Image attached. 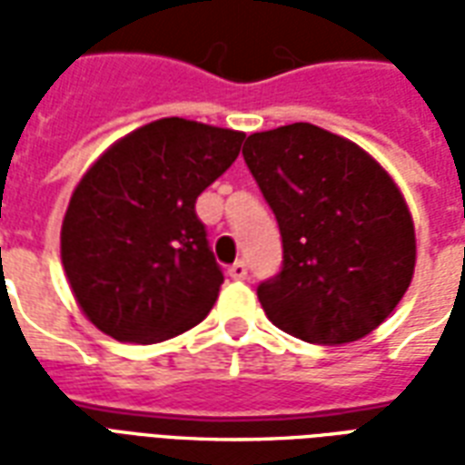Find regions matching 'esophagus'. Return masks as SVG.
<instances>
[{"label":"esophagus","instance_id":"34e87169","mask_svg":"<svg viewBox=\"0 0 465 465\" xmlns=\"http://www.w3.org/2000/svg\"><path fill=\"white\" fill-rule=\"evenodd\" d=\"M246 273H249V269H246V263L243 262H236L229 266V276H232L233 282H243V279H246Z\"/></svg>","mask_w":465,"mask_h":465}]
</instances>
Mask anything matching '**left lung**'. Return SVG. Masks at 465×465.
Here are the masks:
<instances>
[{
  "label": "left lung",
  "mask_w": 465,
  "mask_h": 465,
  "mask_svg": "<svg viewBox=\"0 0 465 465\" xmlns=\"http://www.w3.org/2000/svg\"><path fill=\"white\" fill-rule=\"evenodd\" d=\"M243 159L282 229V273L256 292L266 316L331 346L379 329L416 269L399 183L359 143L306 122L249 134Z\"/></svg>",
  "instance_id": "obj_1"
}]
</instances>
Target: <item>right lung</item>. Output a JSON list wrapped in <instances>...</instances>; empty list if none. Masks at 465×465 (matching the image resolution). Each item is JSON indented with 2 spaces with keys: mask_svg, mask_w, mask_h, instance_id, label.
Returning <instances> with one entry per match:
<instances>
[{
  "mask_svg": "<svg viewBox=\"0 0 465 465\" xmlns=\"http://www.w3.org/2000/svg\"><path fill=\"white\" fill-rule=\"evenodd\" d=\"M243 139L169 116L122 136L86 169L62 222V266L99 331L159 343L212 312L223 273L193 206Z\"/></svg>",
  "mask_w": 465,
  "mask_h": 465,
  "instance_id": "add662e5",
  "label": "right lung"
}]
</instances>
